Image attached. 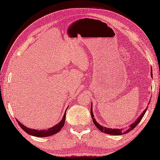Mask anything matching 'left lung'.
I'll return each mask as SVG.
<instances>
[{"label": "left lung", "mask_w": 160, "mask_h": 160, "mask_svg": "<svg viewBox=\"0 0 160 160\" xmlns=\"http://www.w3.org/2000/svg\"><path fill=\"white\" fill-rule=\"evenodd\" d=\"M151 74L152 76V71L151 72ZM92 106H91V118H92L93 119V122L94 125H96V127L98 128V130H100L101 132L106 133V134H109V135H124V134H126V133L129 132L130 131H131L132 130L134 129V128L137 126V125L139 123L140 121L141 120H142V117L144 116V115H145V112L147 111V109H148V107L144 110V111L142 112V114L140 115V117L138 118L135 120V122H133L131 125H130V128H128V129L126 130H122V129H112V128H106V127H103L99 123H98L97 121H96V119L94 118V115L92 112Z\"/></svg>", "instance_id": "left-lung-1"}]
</instances>
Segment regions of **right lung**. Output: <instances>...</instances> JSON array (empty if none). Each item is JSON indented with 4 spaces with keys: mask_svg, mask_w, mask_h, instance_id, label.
<instances>
[{
    "mask_svg": "<svg viewBox=\"0 0 160 160\" xmlns=\"http://www.w3.org/2000/svg\"><path fill=\"white\" fill-rule=\"evenodd\" d=\"M67 111V110H66ZM65 118H66V112L64 114V116H63L62 119L61 121H60L59 123H57V125H54L53 127L49 128V129H46V130H35V129H31V128H28L26 126H25L24 125H22V123L18 121V123L19 124L20 126L21 127V128L24 130L25 132H26L28 134L30 135H33L35 136V137H48V136H51L53 135L56 133L59 132L60 130H61L62 128H63V126L64 125V122H65Z\"/></svg>",
    "mask_w": 160,
    "mask_h": 160,
    "instance_id": "right-lung-1",
    "label": "right lung"
}]
</instances>
